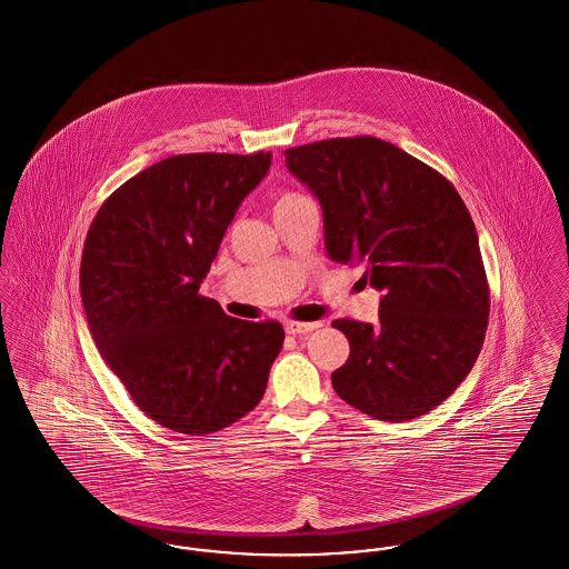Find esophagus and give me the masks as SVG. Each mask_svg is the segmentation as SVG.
Masks as SVG:
<instances>
[{
    "label": "esophagus",
    "mask_w": 569,
    "mask_h": 569,
    "mask_svg": "<svg viewBox=\"0 0 569 569\" xmlns=\"http://www.w3.org/2000/svg\"><path fill=\"white\" fill-rule=\"evenodd\" d=\"M316 328H320V322H286V332L288 335H307V332H311V330H316Z\"/></svg>",
    "instance_id": "34e87169"
}]
</instances>
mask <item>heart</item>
<instances>
[{"label": "heart", "mask_w": 569, "mask_h": 569, "mask_svg": "<svg viewBox=\"0 0 569 569\" xmlns=\"http://www.w3.org/2000/svg\"><path fill=\"white\" fill-rule=\"evenodd\" d=\"M298 200H302V196H298V193H283V196H279V200L274 202V211H279V209H286V207H290V204H295ZM272 211V213H274Z\"/></svg>", "instance_id": "b5f03b06"}]
</instances>
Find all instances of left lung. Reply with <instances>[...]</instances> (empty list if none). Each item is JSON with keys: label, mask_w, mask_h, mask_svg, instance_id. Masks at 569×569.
<instances>
[{"label": "left lung", "mask_w": 569, "mask_h": 569, "mask_svg": "<svg viewBox=\"0 0 569 569\" xmlns=\"http://www.w3.org/2000/svg\"><path fill=\"white\" fill-rule=\"evenodd\" d=\"M316 196L328 258L362 267L381 292L376 325L332 322L350 341L335 392L378 420L406 422L446 401L485 343L488 286L476 226L459 191L403 149L330 138L288 149Z\"/></svg>", "instance_id": "1"}]
</instances>
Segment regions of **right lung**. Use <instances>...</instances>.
Wrapping results in <instances>:
<instances>
[{
    "label": "right lung",
    "instance_id": "right-lung-1",
    "mask_svg": "<svg viewBox=\"0 0 569 569\" xmlns=\"http://www.w3.org/2000/svg\"><path fill=\"white\" fill-rule=\"evenodd\" d=\"M271 158H166L114 191L87 232L81 298L93 343L136 406L177 433H216L243 418L281 352L279 322L230 318L198 295Z\"/></svg>",
    "mask_w": 569,
    "mask_h": 569
}]
</instances>
